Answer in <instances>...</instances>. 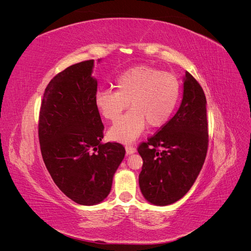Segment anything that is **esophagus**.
Here are the masks:
<instances>
[{
  "label": "esophagus",
  "mask_w": 251,
  "mask_h": 251,
  "mask_svg": "<svg viewBox=\"0 0 251 251\" xmlns=\"http://www.w3.org/2000/svg\"><path fill=\"white\" fill-rule=\"evenodd\" d=\"M126 155H131L136 151V149L132 146H126Z\"/></svg>",
  "instance_id": "obj_1"
}]
</instances>
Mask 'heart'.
Here are the masks:
<instances>
[{
	"mask_svg": "<svg viewBox=\"0 0 251 251\" xmlns=\"http://www.w3.org/2000/svg\"><path fill=\"white\" fill-rule=\"evenodd\" d=\"M117 90H100L95 104L104 119L116 121L130 103L132 111L109 130L114 141L130 143L147 127L158 128L171 119L180 98L181 83L173 74L150 66L130 68L116 79Z\"/></svg>",
	"mask_w": 251,
	"mask_h": 251,
	"instance_id": "heart-1",
	"label": "heart"
}]
</instances>
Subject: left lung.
I'll return each instance as SVG.
<instances>
[{"mask_svg":"<svg viewBox=\"0 0 251 251\" xmlns=\"http://www.w3.org/2000/svg\"><path fill=\"white\" fill-rule=\"evenodd\" d=\"M207 126L204 91L186 72L179 110L137 149L143 160L139 186L149 202L164 206L191 189L206 157Z\"/></svg>","mask_w":251,"mask_h":251,"instance_id":"1","label":"left lung"}]
</instances>
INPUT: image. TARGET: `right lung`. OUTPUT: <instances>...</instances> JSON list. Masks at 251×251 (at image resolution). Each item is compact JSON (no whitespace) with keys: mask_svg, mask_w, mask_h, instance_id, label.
<instances>
[{"mask_svg":"<svg viewBox=\"0 0 251 251\" xmlns=\"http://www.w3.org/2000/svg\"><path fill=\"white\" fill-rule=\"evenodd\" d=\"M94 59L68 67L45 89L40 109L39 139L43 160L57 187L81 205L107 198L126 150L101 143L103 125L95 104Z\"/></svg>","mask_w":251,"mask_h":251,"instance_id":"1","label":"right lung"}]
</instances>
